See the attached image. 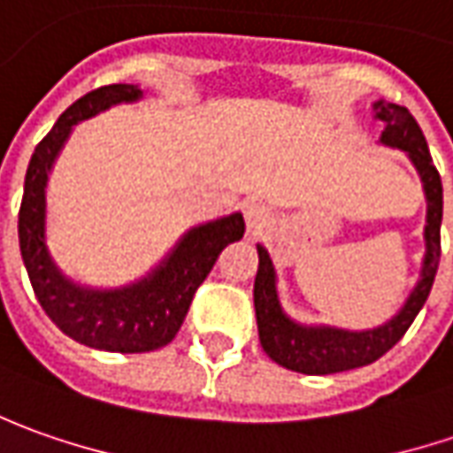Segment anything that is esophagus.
Wrapping results in <instances>:
<instances>
[{
    "label": "esophagus",
    "mask_w": 453,
    "mask_h": 453,
    "mask_svg": "<svg viewBox=\"0 0 453 453\" xmlns=\"http://www.w3.org/2000/svg\"><path fill=\"white\" fill-rule=\"evenodd\" d=\"M242 218H245L248 233H257V230H263V227L268 226V220H271V208L263 205V203H257V200H250V203L242 205Z\"/></svg>",
    "instance_id": "1"
}]
</instances>
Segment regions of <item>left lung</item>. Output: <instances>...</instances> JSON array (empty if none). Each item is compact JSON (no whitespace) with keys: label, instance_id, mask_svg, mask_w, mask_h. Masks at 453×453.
<instances>
[{"label":"left lung","instance_id":"8db88e82","mask_svg":"<svg viewBox=\"0 0 453 453\" xmlns=\"http://www.w3.org/2000/svg\"><path fill=\"white\" fill-rule=\"evenodd\" d=\"M373 118L383 122V133L379 142L386 148H396L406 152L413 170L418 173L424 197H426V226H424V257L421 273L409 298L396 311V316L366 331H349L326 323H298L286 313L278 296V273L273 257L265 245L257 242V275L253 286V303H256L257 338L263 351L273 358L278 366L308 373V376H326L338 371H351L379 361L388 349H394L401 335L409 331L413 319L424 308L429 298L439 257H441V212H444V190L441 178L434 167L426 137L416 125L411 112L401 104L391 102H373Z\"/></svg>","mask_w":453,"mask_h":453}]
</instances>
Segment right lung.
<instances>
[{
	"label": "right lung",
	"instance_id": "obj_1",
	"mask_svg": "<svg viewBox=\"0 0 453 453\" xmlns=\"http://www.w3.org/2000/svg\"><path fill=\"white\" fill-rule=\"evenodd\" d=\"M142 100L137 85H107L70 104L47 133L27 167L19 208V250L44 313L77 343L112 353H145L178 335L200 283L218 256L245 233L241 212L190 227L140 280L119 288H92L72 280L47 245V182L74 125L115 104Z\"/></svg>",
	"mask_w": 453,
	"mask_h": 453
}]
</instances>
